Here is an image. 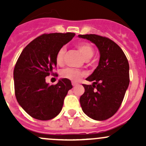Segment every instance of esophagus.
Segmentation results:
<instances>
[{"mask_svg":"<svg viewBox=\"0 0 146 146\" xmlns=\"http://www.w3.org/2000/svg\"><path fill=\"white\" fill-rule=\"evenodd\" d=\"M72 85H73V87H76V86H78V83H76V82H72Z\"/></svg>","mask_w":146,"mask_h":146,"instance_id":"obj_1","label":"esophagus"}]
</instances>
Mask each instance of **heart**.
<instances>
[{
  "instance_id": "1",
  "label": "heart",
  "mask_w": 146,
  "mask_h": 146,
  "mask_svg": "<svg viewBox=\"0 0 146 146\" xmlns=\"http://www.w3.org/2000/svg\"><path fill=\"white\" fill-rule=\"evenodd\" d=\"M76 46L80 54H82L84 59L87 61L92 58L94 54V50L92 46L90 44L87 43V42H81V43L78 44ZM65 52H66V48L64 47H62L57 53L56 56V61L58 65H61L64 62ZM61 75L64 78H67L72 81H78L82 76V73L77 69L67 68L61 71Z\"/></svg>"
}]
</instances>
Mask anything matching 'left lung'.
<instances>
[{
  "instance_id": "left-lung-1",
  "label": "left lung",
  "mask_w": 146,
  "mask_h": 146,
  "mask_svg": "<svg viewBox=\"0 0 146 146\" xmlns=\"http://www.w3.org/2000/svg\"><path fill=\"white\" fill-rule=\"evenodd\" d=\"M95 44L100 52L98 67L82 85L80 98L83 112L90 118L103 121L112 117L120 107L129 85V65L121 48L107 37L97 35H78Z\"/></svg>"
}]
</instances>
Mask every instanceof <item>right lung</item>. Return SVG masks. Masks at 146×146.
<instances>
[{
  "label": "right lung",
  "instance_id": "1",
  "mask_svg": "<svg viewBox=\"0 0 146 146\" xmlns=\"http://www.w3.org/2000/svg\"><path fill=\"white\" fill-rule=\"evenodd\" d=\"M74 33H51L38 36L22 51L13 72L15 92L17 102L33 118L49 120L62 110L65 97L73 88L67 78L50 85L46 77L56 67V56Z\"/></svg>",
  "mask_w": 146,
  "mask_h": 146
}]
</instances>
